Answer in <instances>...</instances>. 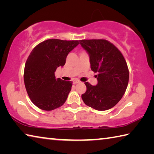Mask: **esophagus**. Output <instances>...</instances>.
<instances>
[{"label": "esophagus", "mask_w": 154, "mask_h": 154, "mask_svg": "<svg viewBox=\"0 0 154 154\" xmlns=\"http://www.w3.org/2000/svg\"><path fill=\"white\" fill-rule=\"evenodd\" d=\"M79 82H80L79 80H78L77 79H75L72 80V83H73V84H77V83H79Z\"/></svg>", "instance_id": "esophagus-1"}]
</instances>
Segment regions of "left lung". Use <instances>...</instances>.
<instances>
[{"instance_id": "8db88e82", "label": "left lung", "mask_w": 154, "mask_h": 154, "mask_svg": "<svg viewBox=\"0 0 154 154\" xmlns=\"http://www.w3.org/2000/svg\"><path fill=\"white\" fill-rule=\"evenodd\" d=\"M90 57L92 71L98 83L85 82L86 92L82 95L85 105L98 111L111 109L121 100L128 84L129 71L120 51L105 39L80 40Z\"/></svg>"}]
</instances>
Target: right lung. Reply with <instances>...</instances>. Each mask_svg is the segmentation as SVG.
I'll use <instances>...</instances> for the list:
<instances>
[{
	"label": "right lung",
	"mask_w": 154,
	"mask_h": 154,
	"mask_svg": "<svg viewBox=\"0 0 154 154\" xmlns=\"http://www.w3.org/2000/svg\"><path fill=\"white\" fill-rule=\"evenodd\" d=\"M79 44V41L52 38L31 51L25 64L24 79L28 96L37 107L51 111L64 105L72 82L56 79L55 72L64 66L68 54Z\"/></svg>",
	"instance_id": "add662e5"
}]
</instances>
